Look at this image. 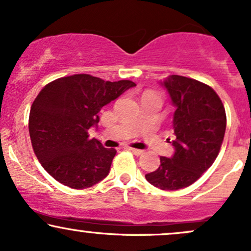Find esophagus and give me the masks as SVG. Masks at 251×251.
<instances>
[{
	"label": "esophagus",
	"instance_id": "esophagus-1",
	"mask_svg": "<svg viewBox=\"0 0 251 251\" xmlns=\"http://www.w3.org/2000/svg\"><path fill=\"white\" fill-rule=\"evenodd\" d=\"M128 150L129 151H132L133 152V153L135 154V155H140V154H143V150H138V149H133V148H128Z\"/></svg>",
	"mask_w": 251,
	"mask_h": 251
}]
</instances>
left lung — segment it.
Wrapping results in <instances>:
<instances>
[{
  "mask_svg": "<svg viewBox=\"0 0 251 251\" xmlns=\"http://www.w3.org/2000/svg\"><path fill=\"white\" fill-rule=\"evenodd\" d=\"M162 85L176 107L175 153L160 157L159 168L145 178L158 189L178 190L195 183L214 164L226 133V109L214 89L198 80L170 75Z\"/></svg>",
  "mask_w": 251,
  "mask_h": 251,
  "instance_id": "8db88e82",
  "label": "left lung"
}]
</instances>
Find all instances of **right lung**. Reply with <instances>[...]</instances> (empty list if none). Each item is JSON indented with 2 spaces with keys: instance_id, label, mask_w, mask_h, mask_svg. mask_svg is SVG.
Masks as SVG:
<instances>
[{
  "instance_id": "obj_1",
  "label": "right lung",
  "mask_w": 251,
  "mask_h": 251,
  "mask_svg": "<svg viewBox=\"0 0 251 251\" xmlns=\"http://www.w3.org/2000/svg\"><path fill=\"white\" fill-rule=\"evenodd\" d=\"M135 83L105 81L89 74L63 76L46 85L31 105L29 128L34 153L54 179L72 189L91 188L108 175L117 151L91 139L102 106Z\"/></svg>"
}]
</instances>
